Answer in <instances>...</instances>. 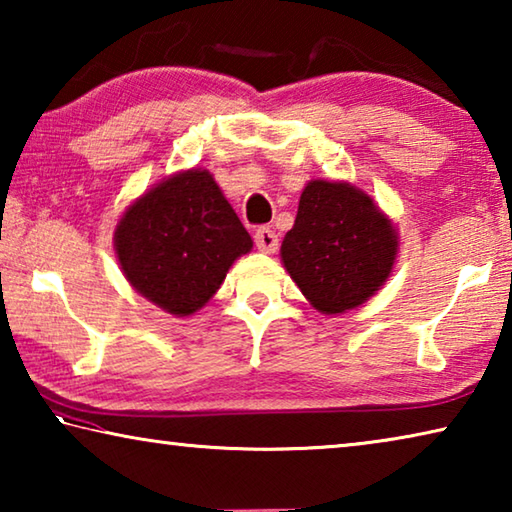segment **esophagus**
Segmentation results:
<instances>
[{
  "instance_id": "obj_1",
  "label": "esophagus",
  "mask_w": 512,
  "mask_h": 512,
  "mask_svg": "<svg viewBox=\"0 0 512 512\" xmlns=\"http://www.w3.org/2000/svg\"><path fill=\"white\" fill-rule=\"evenodd\" d=\"M255 246L262 250V253H275L277 250L275 230L268 228V225H262V228L255 232Z\"/></svg>"
}]
</instances>
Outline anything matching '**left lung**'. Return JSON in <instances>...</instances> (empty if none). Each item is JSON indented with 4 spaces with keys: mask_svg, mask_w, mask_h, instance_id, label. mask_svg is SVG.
I'll return each mask as SVG.
<instances>
[{
    "mask_svg": "<svg viewBox=\"0 0 512 512\" xmlns=\"http://www.w3.org/2000/svg\"><path fill=\"white\" fill-rule=\"evenodd\" d=\"M397 253L391 221L372 198L345 183L311 180L298 216L282 241V262L305 298L323 314H341L368 300Z\"/></svg>",
    "mask_w": 512,
    "mask_h": 512,
    "instance_id": "left-lung-1",
    "label": "left lung"
}]
</instances>
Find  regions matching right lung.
<instances>
[{
	"mask_svg": "<svg viewBox=\"0 0 512 512\" xmlns=\"http://www.w3.org/2000/svg\"><path fill=\"white\" fill-rule=\"evenodd\" d=\"M115 248L137 293L169 314L189 316L214 296L253 239L210 173L192 169L128 207Z\"/></svg>",
	"mask_w": 512,
	"mask_h": 512,
	"instance_id": "add662e5",
	"label": "right lung"
}]
</instances>
